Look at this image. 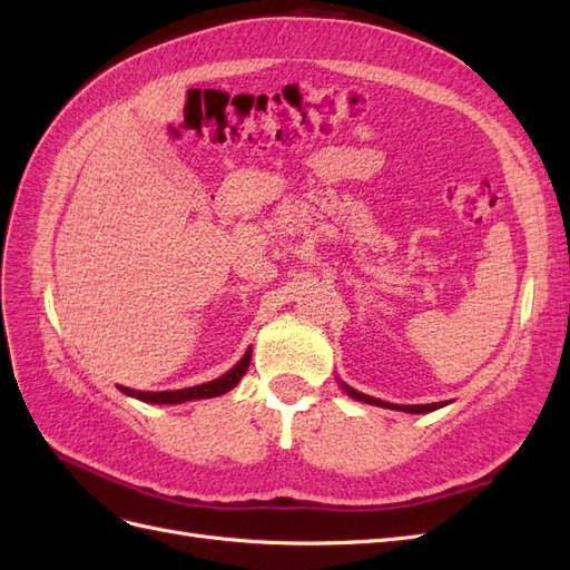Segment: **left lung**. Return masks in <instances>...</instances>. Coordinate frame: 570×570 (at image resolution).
Returning a JSON list of instances; mask_svg holds the SVG:
<instances>
[{"instance_id": "1", "label": "left lung", "mask_w": 570, "mask_h": 570, "mask_svg": "<svg viewBox=\"0 0 570 570\" xmlns=\"http://www.w3.org/2000/svg\"><path fill=\"white\" fill-rule=\"evenodd\" d=\"M342 387H344V392H347L352 400H356V402H364V404H373V406H385V409H396V411H406V413H428V411H435V409H440V406H446V402H435V404H411V406H402V404H390V402H383V400H375V396H368V394H361V392H356L354 387H350V385H344V383H340Z\"/></svg>"}]
</instances>
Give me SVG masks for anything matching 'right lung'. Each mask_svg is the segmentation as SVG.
<instances>
[{
	"mask_svg": "<svg viewBox=\"0 0 570 570\" xmlns=\"http://www.w3.org/2000/svg\"><path fill=\"white\" fill-rule=\"evenodd\" d=\"M249 361H252V350H247L245 356L239 358L228 373L216 377V381L202 383L195 387H185V390H174V392H168V390L166 392H137L130 387H118V390L128 396H135V400L149 402V404H180V402H189V400H209V396H218V394H226L228 390H233L239 383V377L247 373Z\"/></svg>",
	"mask_w": 570,
	"mask_h": 570,
	"instance_id": "right-lung-1",
	"label": "right lung"
}]
</instances>
